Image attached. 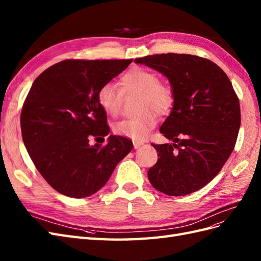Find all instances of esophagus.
<instances>
[{
    "label": "esophagus",
    "mask_w": 261,
    "mask_h": 261,
    "mask_svg": "<svg viewBox=\"0 0 261 261\" xmlns=\"http://www.w3.org/2000/svg\"><path fill=\"white\" fill-rule=\"evenodd\" d=\"M133 144H134V148H135V149H137V148H139L140 146L143 145L142 143H139V142H133Z\"/></svg>",
    "instance_id": "1"
}]
</instances>
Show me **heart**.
Wrapping results in <instances>:
<instances>
[{
	"mask_svg": "<svg viewBox=\"0 0 261 261\" xmlns=\"http://www.w3.org/2000/svg\"><path fill=\"white\" fill-rule=\"evenodd\" d=\"M122 92L139 93L138 116L126 118L114 126L115 134L135 140H143L157 124V115L166 114L170 110L173 97L170 88L158 81V76L151 70L134 67L119 78ZM122 92L114 84L105 83L97 91V103L109 116L115 117L121 111Z\"/></svg>",
	"mask_w": 261,
	"mask_h": 261,
	"instance_id": "1",
	"label": "heart"
}]
</instances>
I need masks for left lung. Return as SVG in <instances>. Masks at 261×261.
Instances as JSON below:
<instances>
[{
  "label": "left lung",
  "instance_id": "obj_1",
  "mask_svg": "<svg viewBox=\"0 0 261 261\" xmlns=\"http://www.w3.org/2000/svg\"><path fill=\"white\" fill-rule=\"evenodd\" d=\"M135 62L166 75L173 96L171 113L160 127L172 144H152L159 159L148 170V179L167 195L198 191L234 150L241 108L231 82L214 62L193 55H152Z\"/></svg>",
  "mask_w": 261,
  "mask_h": 261
}]
</instances>
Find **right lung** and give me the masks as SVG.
Masks as SVG:
<instances>
[{"label": "right lung", "instance_id": "right-lung-1", "mask_svg": "<svg viewBox=\"0 0 261 261\" xmlns=\"http://www.w3.org/2000/svg\"><path fill=\"white\" fill-rule=\"evenodd\" d=\"M132 61L68 59L34 81L20 113L23 142L39 173L59 193L74 199L94 194L133 149L128 138L116 135L102 145L110 127L96 97ZM91 138L102 142L90 145Z\"/></svg>", "mask_w": 261, "mask_h": 261}]
</instances>
